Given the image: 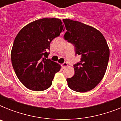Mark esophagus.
<instances>
[{"instance_id":"obj_1","label":"esophagus","mask_w":121,"mask_h":121,"mask_svg":"<svg viewBox=\"0 0 121 121\" xmlns=\"http://www.w3.org/2000/svg\"><path fill=\"white\" fill-rule=\"evenodd\" d=\"M61 66H62V68L64 69V68H65L66 67H67V66H68V63H67L65 62V63H63L62 65H61Z\"/></svg>"}]
</instances>
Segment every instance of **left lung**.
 Masks as SVG:
<instances>
[{
  "mask_svg": "<svg viewBox=\"0 0 121 121\" xmlns=\"http://www.w3.org/2000/svg\"><path fill=\"white\" fill-rule=\"evenodd\" d=\"M67 31L65 40L75 46L80 62L74 65L75 75L67 78L68 86L78 92L92 90L102 80L109 59V46L103 35L95 28L80 22L63 19Z\"/></svg>",
  "mask_w": 121,
  "mask_h": 121,
  "instance_id": "obj_1",
  "label": "left lung"
}]
</instances>
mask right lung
Returning <instances> with one entry per match:
<instances>
[{
    "instance_id": "1",
    "label": "right lung",
    "mask_w": 121,
    "mask_h": 121,
    "mask_svg": "<svg viewBox=\"0 0 121 121\" xmlns=\"http://www.w3.org/2000/svg\"><path fill=\"white\" fill-rule=\"evenodd\" d=\"M64 30L60 19L43 18L25 26L16 36L11 61L18 79L26 88L43 91L51 85L61 66L47 58V51L51 41Z\"/></svg>"
}]
</instances>
